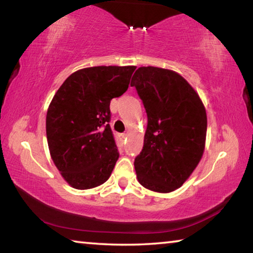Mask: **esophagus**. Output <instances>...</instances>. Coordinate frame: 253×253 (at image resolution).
Listing matches in <instances>:
<instances>
[{
	"mask_svg": "<svg viewBox=\"0 0 253 253\" xmlns=\"http://www.w3.org/2000/svg\"><path fill=\"white\" fill-rule=\"evenodd\" d=\"M118 137H119V139L122 140V142H124V140L126 139V134H119Z\"/></svg>",
	"mask_w": 253,
	"mask_h": 253,
	"instance_id": "esophagus-1",
	"label": "esophagus"
}]
</instances>
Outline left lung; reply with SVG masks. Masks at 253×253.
Here are the masks:
<instances>
[{"label": "left lung", "instance_id": "obj_1", "mask_svg": "<svg viewBox=\"0 0 253 253\" xmlns=\"http://www.w3.org/2000/svg\"><path fill=\"white\" fill-rule=\"evenodd\" d=\"M130 85L148 119L143 149L134 162L137 179L148 190L169 193L183 185L203 156L205 107L193 87L173 70L140 67Z\"/></svg>", "mask_w": 253, "mask_h": 253}]
</instances>
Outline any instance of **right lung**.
<instances>
[{
	"mask_svg": "<svg viewBox=\"0 0 253 253\" xmlns=\"http://www.w3.org/2000/svg\"><path fill=\"white\" fill-rule=\"evenodd\" d=\"M135 66L84 68L65 80L45 119L50 155L63 179L88 190L109 178L119 157L110 129V100L128 89Z\"/></svg>",
	"mask_w": 253,
	"mask_h": 253,
	"instance_id": "1",
	"label": "right lung"
}]
</instances>
